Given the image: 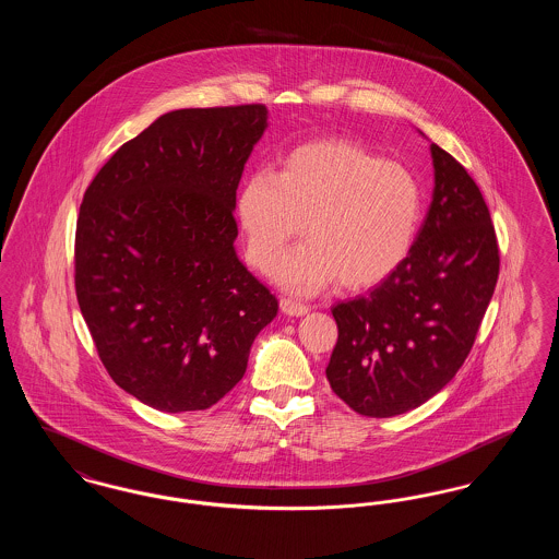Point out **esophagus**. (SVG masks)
Segmentation results:
<instances>
[{
  "label": "esophagus",
  "mask_w": 559,
  "mask_h": 559,
  "mask_svg": "<svg viewBox=\"0 0 559 559\" xmlns=\"http://www.w3.org/2000/svg\"><path fill=\"white\" fill-rule=\"evenodd\" d=\"M281 310H283L285 314H289V317H304V314L310 312V306H308V304H301V301H297V299H292V297H283V299H281Z\"/></svg>",
  "instance_id": "1"
}]
</instances>
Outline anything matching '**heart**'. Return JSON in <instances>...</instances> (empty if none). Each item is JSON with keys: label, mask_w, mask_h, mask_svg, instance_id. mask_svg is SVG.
Wrapping results in <instances>:
<instances>
[{"label": "heart", "mask_w": 559, "mask_h": 559, "mask_svg": "<svg viewBox=\"0 0 559 559\" xmlns=\"http://www.w3.org/2000/svg\"><path fill=\"white\" fill-rule=\"evenodd\" d=\"M247 258L297 293L337 283L360 292L379 285L408 258L421 222L424 188L399 163L379 159L344 140H317L293 148L281 171H253L237 201Z\"/></svg>", "instance_id": "heart-1"}]
</instances>
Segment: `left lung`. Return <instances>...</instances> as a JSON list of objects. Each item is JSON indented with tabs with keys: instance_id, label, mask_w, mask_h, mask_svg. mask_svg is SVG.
<instances>
[{
	"instance_id": "left-lung-1",
	"label": "left lung",
	"mask_w": 559,
	"mask_h": 559,
	"mask_svg": "<svg viewBox=\"0 0 559 559\" xmlns=\"http://www.w3.org/2000/svg\"><path fill=\"white\" fill-rule=\"evenodd\" d=\"M433 199L402 266L333 306L337 344L326 379L367 417H394L436 396L465 362L499 278V245L478 185L431 144Z\"/></svg>"
}]
</instances>
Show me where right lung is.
<instances>
[{
    "label": "right lung",
    "mask_w": 559,
    "mask_h": 559,
    "mask_svg": "<svg viewBox=\"0 0 559 559\" xmlns=\"http://www.w3.org/2000/svg\"><path fill=\"white\" fill-rule=\"evenodd\" d=\"M266 128L264 105L165 112L83 194L81 314L112 381L163 413L224 399L278 312L235 251L237 188Z\"/></svg>",
    "instance_id": "right-lung-1"
}]
</instances>
